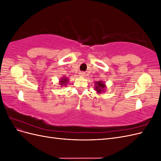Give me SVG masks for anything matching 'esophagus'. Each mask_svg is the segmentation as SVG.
Segmentation results:
<instances>
[{"mask_svg":"<svg viewBox=\"0 0 161 161\" xmlns=\"http://www.w3.org/2000/svg\"><path fill=\"white\" fill-rule=\"evenodd\" d=\"M85 75V72H81L79 73V76H84Z\"/></svg>","mask_w":161,"mask_h":161,"instance_id":"34e87169","label":"esophagus"}]
</instances>
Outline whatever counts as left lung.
Returning a JSON list of instances; mask_svg holds the SVG:
<instances>
[{
	"mask_svg": "<svg viewBox=\"0 0 161 161\" xmlns=\"http://www.w3.org/2000/svg\"><path fill=\"white\" fill-rule=\"evenodd\" d=\"M95 85H97L95 86V89H96L95 90H97V92H100L101 93V92L103 91V89L105 88V85L101 81H99V82H96Z\"/></svg>",
	"mask_w": 161,
	"mask_h": 161,
	"instance_id": "obj_1",
	"label": "left lung"
}]
</instances>
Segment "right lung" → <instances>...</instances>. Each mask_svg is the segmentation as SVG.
Listing matches in <instances>:
<instances>
[{
	"mask_svg": "<svg viewBox=\"0 0 161 161\" xmlns=\"http://www.w3.org/2000/svg\"><path fill=\"white\" fill-rule=\"evenodd\" d=\"M67 81H68L67 79H65V78H64V79H62V80H60V85H66V84H65V83H66V82Z\"/></svg>",
	"mask_w": 161,
	"mask_h": 161,
	"instance_id": "obj_1",
	"label": "right lung"
}]
</instances>
